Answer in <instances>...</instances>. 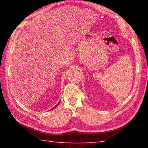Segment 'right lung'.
Listing matches in <instances>:
<instances>
[{
    "label": "right lung",
    "mask_w": 148,
    "mask_h": 148,
    "mask_svg": "<svg viewBox=\"0 0 148 148\" xmlns=\"http://www.w3.org/2000/svg\"><path fill=\"white\" fill-rule=\"evenodd\" d=\"M58 104H59V103H58ZM58 104H57V105H56V106H55V107H54V108H53V109H54V108H56V106H58Z\"/></svg>",
    "instance_id": "right-lung-1"
}]
</instances>
